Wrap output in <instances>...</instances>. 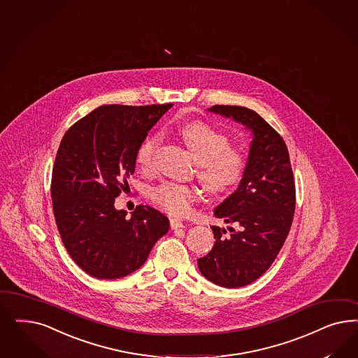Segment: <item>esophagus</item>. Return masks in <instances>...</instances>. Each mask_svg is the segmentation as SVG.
Here are the masks:
<instances>
[{
	"label": "esophagus",
	"mask_w": 358,
	"mask_h": 358,
	"mask_svg": "<svg viewBox=\"0 0 358 358\" xmlns=\"http://www.w3.org/2000/svg\"><path fill=\"white\" fill-rule=\"evenodd\" d=\"M170 225H171V229H179V228H185V224H183V221L179 219L170 220Z\"/></svg>",
	"instance_id": "esophagus-1"
}]
</instances>
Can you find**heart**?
Instances as JSON below:
<instances>
[{
	"instance_id": "b5f03b06",
	"label": "heart",
	"mask_w": 358,
	"mask_h": 358,
	"mask_svg": "<svg viewBox=\"0 0 358 358\" xmlns=\"http://www.w3.org/2000/svg\"><path fill=\"white\" fill-rule=\"evenodd\" d=\"M179 134L199 162V178L212 191H227L237 185L245 171L243 152L229 146L225 134L208 124L194 121L179 127ZM161 136L150 134L142 141L137 150V162L143 169H150ZM150 199L173 216H185L199 199L192 185L163 182L150 191Z\"/></svg>"
}]
</instances>
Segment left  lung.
Listing matches in <instances>:
<instances>
[{
	"label": "left lung",
	"instance_id": "left-lung-1",
	"mask_svg": "<svg viewBox=\"0 0 358 358\" xmlns=\"http://www.w3.org/2000/svg\"><path fill=\"white\" fill-rule=\"evenodd\" d=\"M212 113L233 118L253 134L238 188L215 209L228 227H212L216 243L197 259L208 280L227 289L250 285L274 262L289 236L295 183L283 138L252 109L215 105Z\"/></svg>",
	"mask_w": 358,
	"mask_h": 358
}]
</instances>
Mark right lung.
I'll return each instance as SVG.
<instances>
[{"instance_id": "right-lung-1", "label": "right lung", "mask_w": 358, "mask_h": 358, "mask_svg": "<svg viewBox=\"0 0 358 358\" xmlns=\"http://www.w3.org/2000/svg\"><path fill=\"white\" fill-rule=\"evenodd\" d=\"M171 106L103 105L60 142L51 179L54 216L71 258L91 277H127L169 231L159 210L138 206L127 219L115 199L129 188L139 145Z\"/></svg>"}]
</instances>
